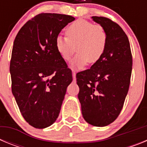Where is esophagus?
Instances as JSON below:
<instances>
[{
    "label": "esophagus",
    "instance_id": "obj_1",
    "mask_svg": "<svg viewBox=\"0 0 147 147\" xmlns=\"http://www.w3.org/2000/svg\"><path fill=\"white\" fill-rule=\"evenodd\" d=\"M72 76H73V80L74 81H76V73L74 71H73L72 72Z\"/></svg>",
    "mask_w": 147,
    "mask_h": 147
}]
</instances>
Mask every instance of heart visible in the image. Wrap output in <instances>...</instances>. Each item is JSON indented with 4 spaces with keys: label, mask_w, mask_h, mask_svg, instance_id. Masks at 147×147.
<instances>
[{
    "label": "heart",
    "mask_w": 147,
    "mask_h": 147,
    "mask_svg": "<svg viewBox=\"0 0 147 147\" xmlns=\"http://www.w3.org/2000/svg\"><path fill=\"white\" fill-rule=\"evenodd\" d=\"M66 37L59 35L55 46L61 57L69 62L76 51L78 54L71 63L73 69L81 70L88 64L98 62L105 53L107 42L103 26L80 19L66 28Z\"/></svg>",
    "instance_id": "1"
}]
</instances>
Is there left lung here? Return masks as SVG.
<instances>
[{
  "label": "left lung",
  "mask_w": 147,
  "mask_h": 147,
  "mask_svg": "<svg viewBox=\"0 0 147 147\" xmlns=\"http://www.w3.org/2000/svg\"><path fill=\"white\" fill-rule=\"evenodd\" d=\"M92 19L106 31L107 45L98 62L76 74L78 98L88 124L105 127L121 111L130 83L132 58L128 37L117 23L104 17Z\"/></svg>",
  "instance_id": "obj_1"
}]
</instances>
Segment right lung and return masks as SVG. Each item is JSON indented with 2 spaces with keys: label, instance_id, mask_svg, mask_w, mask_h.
<instances>
[{
  "label": "right lung",
  "instance_id": "obj_1",
  "mask_svg": "<svg viewBox=\"0 0 147 147\" xmlns=\"http://www.w3.org/2000/svg\"><path fill=\"white\" fill-rule=\"evenodd\" d=\"M75 18L42 13L28 20L13 44L11 91L23 117L37 129L53 124L59 116L72 73L57 52L55 40Z\"/></svg>",
  "mask_w": 147,
  "mask_h": 147
}]
</instances>
